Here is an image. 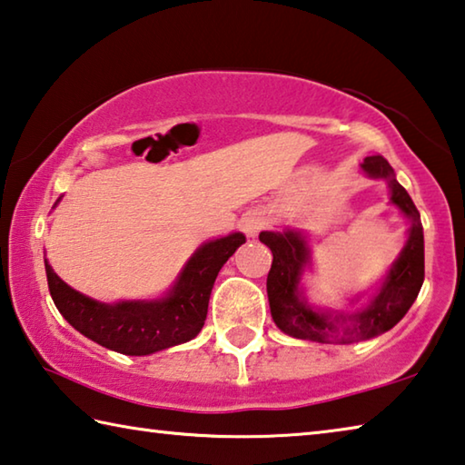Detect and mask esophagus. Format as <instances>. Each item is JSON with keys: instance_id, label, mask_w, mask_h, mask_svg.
Instances as JSON below:
<instances>
[{"instance_id": "esophagus-1", "label": "esophagus", "mask_w": 465, "mask_h": 465, "mask_svg": "<svg viewBox=\"0 0 465 465\" xmlns=\"http://www.w3.org/2000/svg\"><path fill=\"white\" fill-rule=\"evenodd\" d=\"M241 226H242V232L247 234V237H257L265 226H268V216H265V212L262 210H249L247 214H242L241 218Z\"/></svg>"}]
</instances>
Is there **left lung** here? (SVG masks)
Segmentation results:
<instances>
[{"mask_svg": "<svg viewBox=\"0 0 465 465\" xmlns=\"http://www.w3.org/2000/svg\"><path fill=\"white\" fill-rule=\"evenodd\" d=\"M361 169L372 179H385L391 189V203L410 218L408 241L398 260L393 262L385 282L379 288L367 309L356 313H330L317 311L304 301L301 276L311 263V251L301 232L263 231L260 241L272 249V268L268 273V301L272 319L288 336L319 341V344H352L390 331L412 307L424 282V234L412 197L395 181L391 164L383 156H367Z\"/></svg>", "mask_w": 465, "mask_h": 465, "instance_id": "obj_1", "label": "left lung"}]
</instances>
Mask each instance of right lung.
I'll list each match as a JSON object with an SVG mask.
<instances>
[{"mask_svg": "<svg viewBox=\"0 0 465 465\" xmlns=\"http://www.w3.org/2000/svg\"><path fill=\"white\" fill-rule=\"evenodd\" d=\"M242 242V232L203 242L171 292L158 301L98 302L67 286L49 262H45V272L53 302L82 336L119 354L146 356L193 340L202 331L218 272Z\"/></svg>", "mask_w": 465, "mask_h": 465, "instance_id": "obj_1", "label": "right lung"}]
</instances>
